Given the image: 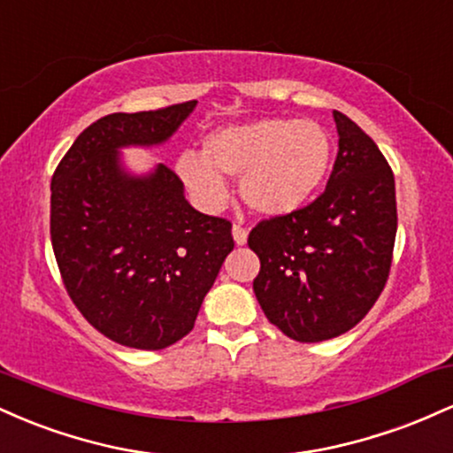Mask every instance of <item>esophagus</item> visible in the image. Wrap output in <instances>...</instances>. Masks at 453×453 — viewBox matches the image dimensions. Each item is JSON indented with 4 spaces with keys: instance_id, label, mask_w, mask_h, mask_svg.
<instances>
[{
    "instance_id": "esophagus-1",
    "label": "esophagus",
    "mask_w": 453,
    "mask_h": 453,
    "mask_svg": "<svg viewBox=\"0 0 453 453\" xmlns=\"http://www.w3.org/2000/svg\"><path fill=\"white\" fill-rule=\"evenodd\" d=\"M232 236H234V242L236 244H247V230H244V227H241V226H234L232 227Z\"/></svg>"
}]
</instances>
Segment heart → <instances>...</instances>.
<instances>
[{"mask_svg":"<svg viewBox=\"0 0 453 453\" xmlns=\"http://www.w3.org/2000/svg\"><path fill=\"white\" fill-rule=\"evenodd\" d=\"M332 164V138L311 119L264 117L215 129L204 153L185 150L174 168L206 209L226 202L227 179H241V196L264 215L298 211L324 183Z\"/></svg>","mask_w":453,"mask_h":453,"instance_id":"obj_1","label":"heart"}]
</instances>
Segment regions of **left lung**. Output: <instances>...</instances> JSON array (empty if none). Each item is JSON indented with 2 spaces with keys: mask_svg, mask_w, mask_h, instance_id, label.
Listing matches in <instances>:
<instances>
[{
  "mask_svg": "<svg viewBox=\"0 0 453 453\" xmlns=\"http://www.w3.org/2000/svg\"><path fill=\"white\" fill-rule=\"evenodd\" d=\"M332 114L339 153L324 194L249 234L262 262L257 303L298 342L334 339L364 319L386 288L396 238L392 168L349 117Z\"/></svg>",
  "mask_w": 453,
  "mask_h": 453,
  "instance_id": "8db88e82",
  "label": "left lung"
}]
</instances>
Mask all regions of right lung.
Masks as SVG:
<instances>
[{
  "label": "right lung",
  "instance_id": "add662e5",
  "mask_svg": "<svg viewBox=\"0 0 453 453\" xmlns=\"http://www.w3.org/2000/svg\"><path fill=\"white\" fill-rule=\"evenodd\" d=\"M196 100L97 119L50 180V241L72 303L104 336L164 349L189 334L234 249L232 223L185 200L170 165L129 173L121 149L159 147Z\"/></svg>",
  "mask_w": 453,
  "mask_h": 453
}]
</instances>
